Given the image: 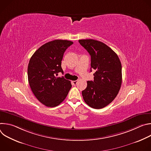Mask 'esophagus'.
<instances>
[{
    "label": "esophagus",
    "instance_id": "esophagus-1",
    "mask_svg": "<svg viewBox=\"0 0 151 151\" xmlns=\"http://www.w3.org/2000/svg\"><path fill=\"white\" fill-rule=\"evenodd\" d=\"M77 82H78V80H76V81H72V83H73V84L74 85H76Z\"/></svg>",
    "mask_w": 151,
    "mask_h": 151
}]
</instances>
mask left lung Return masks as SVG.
Masks as SVG:
<instances>
[{"instance_id":"left-lung-1","label":"left lung","mask_w":151,"mask_h":151,"mask_svg":"<svg viewBox=\"0 0 151 151\" xmlns=\"http://www.w3.org/2000/svg\"><path fill=\"white\" fill-rule=\"evenodd\" d=\"M91 55L94 81H87L82 91L85 102L99 109L108 105L116 97L122 83V66L117 54L104 43L94 39L79 40Z\"/></svg>"}]
</instances>
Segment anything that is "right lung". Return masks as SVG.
Wrapping results in <instances>:
<instances>
[{"label": "right lung", "instance_id": "add662e5", "mask_svg": "<svg viewBox=\"0 0 151 151\" xmlns=\"http://www.w3.org/2000/svg\"><path fill=\"white\" fill-rule=\"evenodd\" d=\"M73 42L57 39L42 45L33 54L29 63L27 74L31 90L37 99L47 107L59 105L72 87L70 81L56 77L63 73V54Z\"/></svg>", "mask_w": 151, "mask_h": 151}]
</instances>
